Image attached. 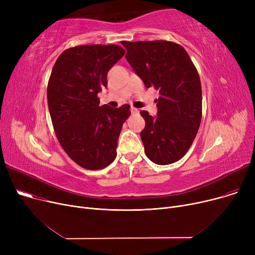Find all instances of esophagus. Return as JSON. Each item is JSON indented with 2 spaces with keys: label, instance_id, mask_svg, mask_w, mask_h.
Returning a JSON list of instances; mask_svg holds the SVG:
<instances>
[{
  "label": "esophagus",
  "instance_id": "34e87169",
  "mask_svg": "<svg viewBox=\"0 0 255 255\" xmlns=\"http://www.w3.org/2000/svg\"><path fill=\"white\" fill-rule=\"evenodd\" d=\"M130 112H131V114H132V115H134V114H137V113H138V110H137V109H135V107L131 106Z\"/></svg>",
  "mask_w": 255,
  "mask_h": 255
}]
</instances>
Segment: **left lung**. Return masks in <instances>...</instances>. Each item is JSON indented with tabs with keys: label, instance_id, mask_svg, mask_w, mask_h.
<instances>
[{
	"label": "left lung",
	"instance_id": "8db88e82",
	"mask_svg": "<svg viewBox=\"0 0 255 255\" xmlns=\"http://www.w3.org/2000/svg\"><path fill=\"white\" fill-rule=\"evenodd\" d=\"M126 60L146 88L159 90L157 116L140 115L145 126L140 132L144 153L152 162L166 165L189 150L202 120V85L187 51L164 40L122 41Z\"/></svg>",
	"mask_w": 255,
	"mask_h": 255
}]
</instances>
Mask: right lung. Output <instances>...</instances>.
Returning a JSON list of instances; mask_svg holds the SVG:
<instances>
[{
	"label": "right lung",
	"instance_id": "add662e5",
	"mask_svg": "<svg viewBox=\"0 0 255 255\" xmlns=\"http://www.w3.org/2000/svg\"><path fill=\"white\" fill-rule=\"evenodd\" d=\"M124 53L116 44L80 45L63 51L53 65L47 86L52 126L64 151L84 168H104L117 157L130 105L99 106L97 94Z\"/></svg>",
	"mask_w": 255,
	"mask_h": 255
}]
</instances>
